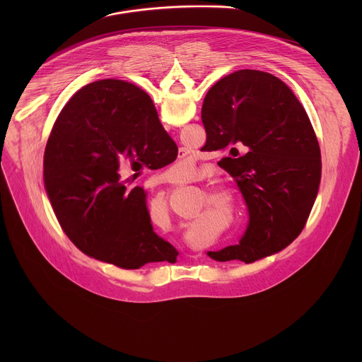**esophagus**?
I'll return each mask as SVG.
<instances>
[{"instance_id":"esophagus-1","label":"esophagus","mask_w":362,"mask_h":362,"mask_svg":"<svg viewBox=\"0 0 362 362\" xmlns=\"http://www.w3.org/2000/svg\"><path fill=\"white\" fill-rule=\"evenodd\" d=\"M180 151H182V150H180ZM183 154H185V153H183Z\"/></svg>"}]
</instances>
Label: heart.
<instances>
[{
    "label": "heart",
    "instance_id": "obj_1",
    "mask_svg": "<svg viewBox=\"0 0 362 362\" xmlns=\"http://www.w3.org/2000/svg\"><path fill=\"white\" fill-rule=\"evenodd\" d=\"M193 170H194L193 166L189 163L180 170V173L183 176H187V175H192ZM204 194H206V200H208L212 211L215 212L233 215L239 209V193L232 185L226 182H218L209 187H206ZM163 206L165 203L163 200H160L156 204V209H162Z\"/></svg>",
    "mask_w": 362,
    "mask_h": 362
}]
</instances>
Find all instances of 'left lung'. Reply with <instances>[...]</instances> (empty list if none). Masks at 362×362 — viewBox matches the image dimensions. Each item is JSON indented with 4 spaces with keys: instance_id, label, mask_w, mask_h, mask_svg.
<instances>
[{
    "instance_id": "left-lung-1",
    "label": "left lung",
    "mask_w": 362,
    "mask_h": 362,
    "mask_svg": "<svg viewBox=\"0 0 362 362\" xmlns=\"http://www.w3.org/2000/svg\"><path fill=\"white\" fill-rule=\"evenodd\" d=\"M202 122L204 147L228 153L222 168L250 216L239 245L208 255L252 264L281 252L302 232L321 183V150L303 106L274 74L238 70L209 88Z\"/></svg>"
}]
</instances>
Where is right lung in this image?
I'll return each instance as SVG.
<instances>
[{"label": "right lung", "instance_id": "1", "mask_svg": "<svg viewBox=\"0 0 362 362\" xmlns=\"http://www.w3.org/2000/svg\"><path fill=\"white\" fill-rule=\"evenodd\" d=\"M144 93L116 78L84 86L62 110L44 151V187L64 233L87 256L122 269L173 264L177 256L153 232L147 192L129 189L122 177L129 168L161 165L155 149L167 162L162 168L176 159V144Z\"/></svg>", "mask_w": 362, "mask_h": 362}]
</instances>
